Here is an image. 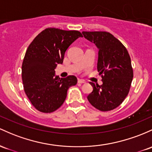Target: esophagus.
Instances as JSON below:
<instances>
[{"mask_svg": "<svg viewBox=\"0 0 152 152\" xmlns=\"http://www.w3.org/2000/svg\"><path fill=\"white\" fill-rule=\"evenodd\" d=\"M78 83H79V84H85V81H84V80H81V79H79L78 80Z\"/></svg>", "mask_w": 152, "mask_h": 152, "instance_id": "1", "label": "esophagus"}]
</instances>
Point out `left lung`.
Wrapping results in <instances>:
<instances>
[{
  "label": "left lung",
  "instance_id": "8db88e82",
  "mask_svg": "<svg viewBox=\"0 0 152 152\" xmlns=\"http://www.w3.org/2000/svg\"><path fill=\"white\" fill-rule=\"evenodd\" d=\"M84 37L99 49L97 71L102 79L99 86L90 82L92 92L88 95L90 104L100 111L118 107L129 92L133 77L131 61L121 41L107 31H83Z\"/></svg>",
  "mask_w": 152,
  "mask_h": 152
}]
</instances>
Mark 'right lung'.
Masks as SVG:
<instances>
[{"instance_id": "obj_1", "label": "right lung", "mask_w": 152, "mask_h": 152, "mask_svg": "<svg viewBox=\"0 0 152 152\" xmlns=\"http://www.w3.org/2000/svg\"><path fill=\"white\" fill-rule=\"evenodd\" d=\"M82 34L76 30L47 28L28 47L21 66L24 89L32 105L50 113L63 104L68 88L77 83L74 76L60 79L55 68L63 63L68 48Z\"/></svg>"}]
</instances>
